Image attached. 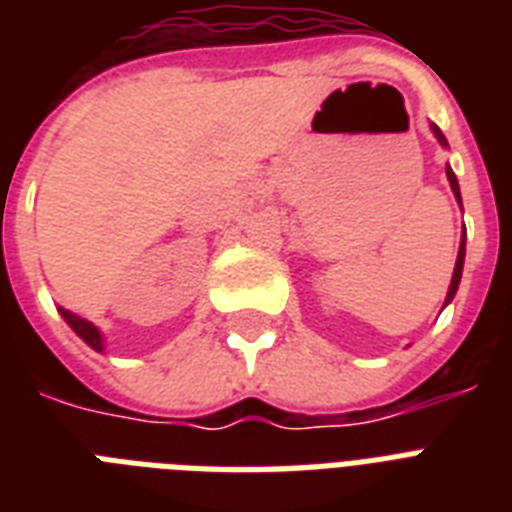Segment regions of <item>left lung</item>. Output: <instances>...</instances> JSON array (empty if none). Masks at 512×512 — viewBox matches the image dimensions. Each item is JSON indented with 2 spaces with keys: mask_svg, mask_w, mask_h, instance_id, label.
Returning <instances> with one entry per match:
<instances>
[{
  "mask_svg": "<svg viewBox=\"0 0 512 512\" xmlns=\"http://www.w3.org/2000/svg\"><path fill=\"white\" fill-rule=\"evenodd\" d=\"M433 132H436V138L441 140V143H444V146H446V138H444V135H441V130H438L436 124H433ZM446 177H449V185H452L454 196H457V201H460V185H457V177H454L452 167H449V170H446ZM460 204H462V201H460ZM462 263H465V236H462V241H460V255H457V265H454V276H452V284H449V295H446V303H449V300H452L454 292H457V287H460Z\"/></svg>",
  "mask_w": 512,
  "mask_h": 512,
  "instance_id": "8db88e82",
  "label": "left lung"
}]
</instances>
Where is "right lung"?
<instances>
[{
  "label": "right lung",
  "mask_w": 512,
  "mask_h": 512,
  "mask_svg": "<svg viewBox=\"0 0 512 512\" xmlns=\"http://www.w3.org/2000/svg\"><path fill=\"white\" fill-rule=\"evenodd\" d=\"M60 316H63V319H66L68 327L74 329L76 335L82 337V340L87 342V345H90V348L103 350V340H100V332H98V329H95V327H92L90 321L79 319V316H74V313H68L66 308H60Z\"/></svg>",
  "instance_id": "1"
}]
</instances>
